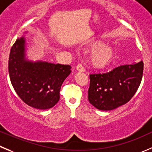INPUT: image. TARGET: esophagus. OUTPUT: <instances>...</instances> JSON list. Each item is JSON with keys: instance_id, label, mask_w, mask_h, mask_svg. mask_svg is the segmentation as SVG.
<instances>
[{"instance_id": "1", "label": "esophagus", "mask_w": 152, "mask_h": 152, "mask_svg": "<svg viewBox=\"0 0 152 152\" xmlns=\"http://www.w3.org/2000/svg\"><path fill=\"white\" fill-rule=\"evenodd\" d=\"M76 70L79 72H85V69L82 67V64H78V65L76 66Z\"/></svg>"}]
</instances>
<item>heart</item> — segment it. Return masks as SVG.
I'll list each match as a JSON object with an SVG mask.
<instances>
[{"instance_id": "1", "label": "heart", "mask_w": 152, "mask_h": 152, "mask_svg": "<svg viewBox=\"0 0 152 152\" xmlns=\"http://www.w3.org/2000/svg\"><path fill=\"white\" fill-rule=\"evenodd\" d=\"M94 49L89 56L91 65L97 69L104 68L111 63L115 56V52L110 46L104 45L103 42H96L91 45Z\"/></svg>"}]
</instances>
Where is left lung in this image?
<instances>
[{
	"mask_svg": "<svg viewBox=\"0 0 152 152\" xmlns=\"http://www.w3.org/2000/svg\"><path fill=\"white\" fill-rule=\"evenodd\" d=\"M143 62L119 66L105 73L90 75L88 100L96 108L110 110L127 103L137 91Z\"/></svg>",
	"mask_w": 152,
	"mask_h": 152,
	"instance_id": "8db88e82",
	"label": "left lung"
}]
</instances>
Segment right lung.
Listing matches in <instances>:
<instances>
[{
    "label": "right lung",
    "instance_id": "right-lung-1",
    "mask_svg": "<svg viewBox=\"0 0 152 152\" xmlns=\"http://www.w3.org/2000/svg\"><path fill=\"white\" fill-rule=\"evenodd\" d=\"M70 69V65L28 59L24 36L18 38L10 50L12 85L18 96L34 108L46 110L58 102L61 85L71 73Z\"/></svg>",
    "mask_w": 152,
    "mask_h": 152
}]
</instances>
